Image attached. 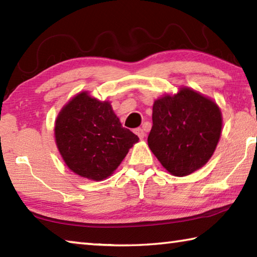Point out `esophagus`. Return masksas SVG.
Masks as SVG:
<instances>
[{
	"label": "esophagus",
	"instance_id": "esophagus-1",
	"mask_svg": "<svg viewBox=\"0 0 257 257\" xmlns=\"http://www.w3.org/2000/svg\"><path fill=\"white\" fill-rule=\"evenodd\" d=\"M135 134L137 135V136L139 137V139H143V138L145 137V133H144V130H143L142 128L135 129Z\"/></svg>",
	"mask_w": 257,
	"mask_h": 257
}]
</instances>
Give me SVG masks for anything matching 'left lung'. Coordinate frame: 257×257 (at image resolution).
Wrapping results in <instances>:
<instances>
[{
	"label": "left lung",
	"mask_w": 257,
	"mask_h": 257,
	"mask_svg": "<svg viewBox=\"0 0 257 257\" xmlns=\"http://www.w3.org/2000/svg\"><path fill=\"white\" fill-rule=\"evenodd\" d=\"M149 147L164 169L188 176L206 164L222 129V115L212 99L182 87L173 96L156 99Z\"/></svg>",
	"instance_id": "8db88e82"
}]
</instances>
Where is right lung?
Instances as JSON below:
<instances>
[{
    "instance_id": "right-lung-1",
    "label": "right lung",
    "mask_w": 257,
    "mask_h": 257,
    "mask_svg": "<svg viewBox=\"0 0 257 257\" xmlns=\"http://www.w3.org/2000/svg\"><path fill=\"white\" fill-rule=\"evenodd\" d=\"M55 142L68 168L78 176L103 180L122 162L139 138L123 128L110 102L82 92L59 113Z\"/></svg>"
}]
</instances>
